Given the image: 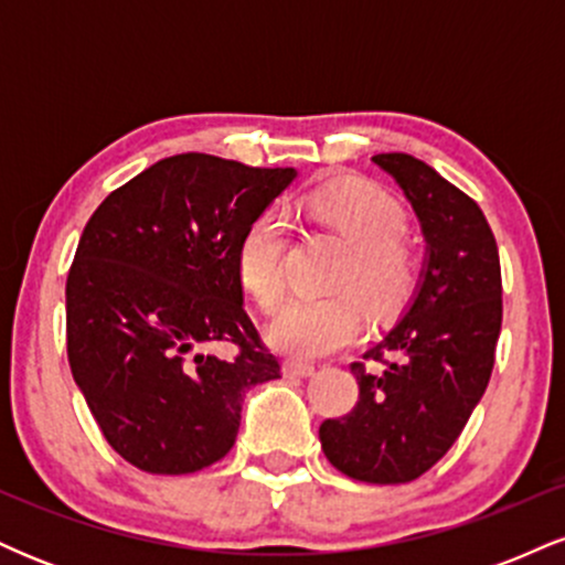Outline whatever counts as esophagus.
<instances>
[{
    "label": "esophagus",
    "mask_w": 565,
    "mask_h": 565,
    "mask_svg": "<svg viewBox=\"0 0 565 565\" xmlns=\"http://www.w3.org/2000/svg\"><path fill=\"white\" fill-rule=\"evenodd\" d=\"M313 372L316 366L308 364V361H297V359L284 361V374H287V377H310Z\"/></svg>",
    "instance_id": "34e87169"
}]
</instances>
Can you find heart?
<instances>
[{
    "instance_id": "heart-1",
    "label": "heart",
    "mask_w": 565,
    "mask_h": 565,
    "mask_svg": "<svg viewBox=\"0 0 565 565\" xmlns=\"http://www.w3.org/2000/svg\"><path fill=\"white\" fill-rule=\"evenodd\" d=\"M305 204L350 244L340 287L359 290L380 313L412 295L419 257L401 236L406 215L391 193L364 180H345L316 188ZM284 249L287 220L274 210L263 212L238 244V276L263 310L274 308L284 291ZM364 327V305L350 289L295 295L276 310L270 340L289 353L323 355L359 340Z\"/></svg>"
}]
</instances>
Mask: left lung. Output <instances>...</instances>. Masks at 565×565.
Segmentation results:
<instances>
[{
	"label": "left lung",
	"mask_w": 565,
	"mask_h": 565,
	"mask_svg": "<svg viewBox=\"0 0 565 565\" xmlns=\"http://www.w3.org/2000/svg\"><path fill=\"white\" fill-rule=\"evenodd\" d=\"M417 212L427 263L417 295L385 340L353 361L359 401L323 419L321 449L364 483H408L451 449L494 369L502 270L494 233L468 193L408 153H377ZM366 360L382 370H369Z\"/></svg>",
	"instance_id": "obj_1"
}]
</instances>
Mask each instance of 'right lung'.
I'll return each mask as SVG.
<instances>
[{
	"instance_id": "1",
	"label": "right lung",
	"mask_w": 565,
	"mask_h": 565,
	"mask_svg": "<svg viewBox=\"0 0 565 565\" xmlns=\"http://www.w3.org/2000/svg\"><path fill=\"white\" fill-rule=\"evenodd\" d=\"M295 174L178 153L108 193L84 225L66 281L68 364L135 468L215 465L236 444L244 393L281 377L244 308L238 244ZM220 341L233 360L209 353Z\"/></svg>"
}]
</instances>
